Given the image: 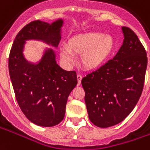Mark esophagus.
Masks as SVG:
<instances>
[{"label":"esophagus","mask_w":150,"mask_h":150,"mask_svg":"<svg viewBox=\"0 0 150 150\" xmlns=\"http://www.w3.org/2000/svg\"><path fill=\"white\" fill-rule=\"evenodd\" d=\"M82 75H77V80H78V85L81 84V80H82Z\"/></svg>","instance_id":"1"}]
</instances>
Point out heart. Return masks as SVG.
<instances>
[{
    "mask_svg": "<svg viewBox=\"0 0 150 150\" xmlns=\"http://www.w3.org/2000/svg\"><path fill=\"white\" fill-rule=\"evenodd\" d=\"M116 48L114 36L98 31L80 33L71 36L67 45L59 48V55L66 64L71 65L75 55L80 56V64L86 71H96L107 62Z\"/></svg>",
    "mask_w": 150,
    "mask_h": 150,
    "instance_id": "obj_1",
    "label": "heart"
}]
</instances>
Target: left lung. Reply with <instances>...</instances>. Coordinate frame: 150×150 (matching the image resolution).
Returning a JSON list of instances; mask_svg holds the SVG:
<instances>
[{"mask_svg":"<svg viewBox=\"0 0 150 150\" xmlns=\"http://www.w3.org/2000/svg\"><path fill=\"white\" fill-rule=\"evenodd\" d=\"M123 42L113 59L82 79L90 121L99 127L126 119L140 99L147 68V56L137 35L122 28Z\"/></svg>","mask_w":150,"mask_h":150,"instance_id":"obj_1","label":"left lung"}]
</instances>
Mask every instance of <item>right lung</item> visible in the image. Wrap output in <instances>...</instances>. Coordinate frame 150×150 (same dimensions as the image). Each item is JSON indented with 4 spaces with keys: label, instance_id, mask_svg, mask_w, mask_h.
Returning a JSON list of instances; mask_svg holds the SVG:
<instances>
[{
    "label": "right lung",
    "instance_id": "obj_1",
    "mask_svg": "<svg viewBox=\"0 0 150 150\" xmlns=\"http://www.w3.org/2000/svg\"><path fill=\"white\" fill-rule=\"evenodd\" d=\"M64 19L52 23L37 20L26 25L15 37L9 57V71L17 101L25 116L38 126L53 127L64 119L70 93L77 84L74 71L59 67L57 54L45 48L36 62L24 55L28 40H38L57 49Z\"/></svg>",
    "mask_w": 150,
    "mask_h": 150
}]
</instances>
